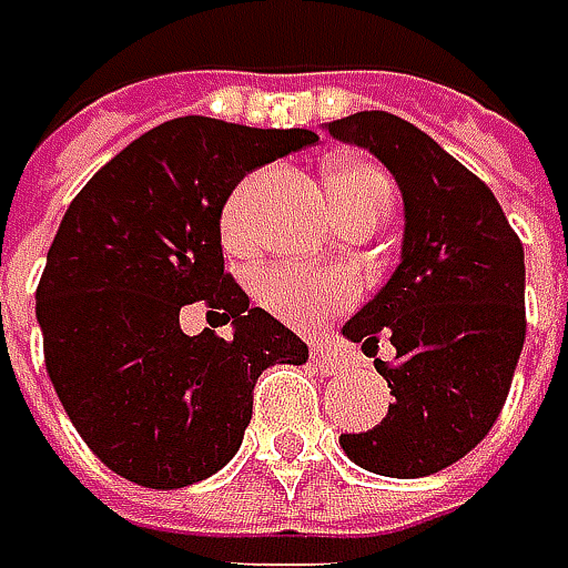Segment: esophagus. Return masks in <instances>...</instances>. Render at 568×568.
Segmentation results:
<instances>
[{
  "instance_id": "obj_1",
  "label": "esophagus",
  "mask_w": 568,
  "mask_h": 568,
  "mask_svg": "<svg viewBox=\"0 0 568 568\" xmlns=\"http://www.w3.org/2000/svg\"><path fill=\"white\" fill-rule=\"evenodd\" d=\"M313 364H316L320 374H326V377H345V374L352 371V361H348V357L332 352V348H323V345L313 348Z\"/></svg>"
}]
</instances>
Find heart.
I'll list each match as a JSON object with an SVG mask.
<instances>
[{"mask_svg":"<svg viewBox=\"0 0 568 568\" xmlns=\"http://www.w3.org/2000/svg\"><path fill=\"white\" fill-rule=\"evenodd\" d=\"M255 175L245 179L223 207V240L242 245L248 236V197ZM328 197L335 216L355 211L386 213L393 204V179L381 165L364 159H338L328 165ZM255 297L277 320L297 328H316L332 313L352 306L357 297L355 277L338 271L300 268V265H271L255 274Z\"/></svg>","mask_w":568,"mask_h":568,"instance_id":"b5f03b06","label":"heart"}]
</instances>
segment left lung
<instances>
[{
    "instance_id": "left-lung-1",
    "label": "left lung",
    "mask_w": 568,
    "mask_h": 568,
    "mask_svg": "<svg viewBox=\"0 0 568 568\" xmlns=\"http://www.w3.org/2000/svg\"><path fill=\"white\" fill-rule=\"evenodd\" d=\"M371 150L406 204L403 262L345 335L371 355L396 403L377 428L342 435L357 467L418 479L467 457L496 425L525 348V245L496 194L422 130L386 111L332 121Z\"/></svg>"
}]
</instances>
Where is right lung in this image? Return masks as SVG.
I'll return each mask as SVG.
<instances>
[{"label":"right lung","instance_id":"1","mask_svg":"<svg viewBox=\"0 0 568 568\" xmlns=\"http://www.w3.org/2000/svg\"><path fill=\"white\" fill-rule=\"evenodd\" d=\"M313 130L175 118L124 146L72 197L38 284L50 383L108 469L146 489H182L233 460L252 389L306 345L223 271L220 213L242 179L313 146ZM204 302L234 338L185 336Z\"/></svg>","mask_w":568,"mask_h":568}]
</instances>
